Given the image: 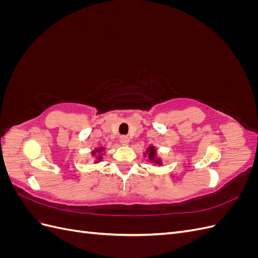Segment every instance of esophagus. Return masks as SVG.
<instances>
[{
	"label": "esophagus",
	"mask_w": 258,
	"mask_h": 258,
	"mask_svg": "<svg viewBox=\"0 0 258 258\" xmlns=\"http://www.w3.org/2000/svg\"><path fill=\"white\" fill-rule=\"evenodd\" d=\"M119 141H120L121 144L127 145V144H129V142H130V138H129L128 136H121L120 139H119Z\"/></svg>",
	"instance_id": "obj_1"
}]
</instances>
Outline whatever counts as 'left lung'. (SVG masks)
Listing matches in <instances>:
<instances>
[{"instance_id":"8db88e82","label":"left lung","mask_w":258,"mask_h":258,"mask_svg":"<svg viewBox=\"0 0 258 258\" xmlns=\"http://www.w3.org/2000/svg\"><path fill=\"white\" fill-rule=\"evenodd\" d=\"M147 151H148V158H150L151 160L156 161V163H158V165H160V161L157 160V159H155V155H156L155 148L153 146H151V147H148Z\"/></svg>"}]
</instances>
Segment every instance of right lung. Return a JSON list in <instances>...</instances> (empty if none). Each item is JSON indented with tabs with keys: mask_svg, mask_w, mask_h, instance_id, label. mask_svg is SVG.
<instances>
[{
	"mask_svg": "<svg viewBox=\"0 0 258 258\" xmlns=\"http://www.w3.org/2000/svg\"><path fill=\"white\" fill-rule=\"evenodd\" d=\"M97 151H98V152H102V148H99V150H97ZM93 154H95V152H93ZM98 159H99V160L101 159V156H99Z\"/></svg>",
	"mask_w": 258,
	"mask_h": 258,
	"instance_id": "obj_1",
	"label": "right lung"
}]
</instances>
